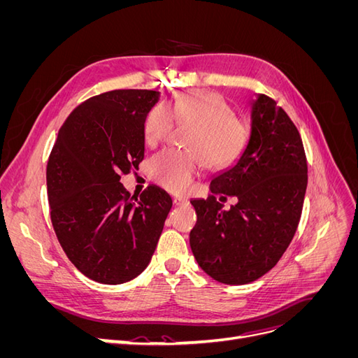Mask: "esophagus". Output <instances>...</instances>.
Instances as JSON below:
<instances>
[{
	"label": "esophagus",
	"mask_w": 358,
	"mask_h": 358,
	"mask_svg": "<svg viewBox=\"0 0 358 358\" xmlns=\"http://www.w3.org/2000/svg\"><path fill=\"white\" fill-rule=\"evenodd\" d=\"M187 203H188V200L183 199V197H175V199H173V204H175V206H183V204H187Z\"/></svg>",
	"instance_id": "34e87169"
}]
</instances>
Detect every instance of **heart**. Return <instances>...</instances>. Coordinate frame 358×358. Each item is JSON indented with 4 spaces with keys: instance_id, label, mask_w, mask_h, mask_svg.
<instances>
[{
    "instance_id": "1",
    "label": "heart",
    "mask_w": 358,
    "mask_h": 358,
    "mask_svg": "<svg viewBox=\"0 0 358 358\" xmlns=\"http://www.w3.org/2000/svg\"><path fill=\"white\" fill-rule=\"evenodd\" d=\"M173 121L194 124L188 149L167 148L149 161V176L164 189L188 192L200 173L230 166L248 143L249 127L233 113L222 95L213 91H188L150 109L143 122V138L150 148L164 142Z\"/></svg>"
}]
</instances>
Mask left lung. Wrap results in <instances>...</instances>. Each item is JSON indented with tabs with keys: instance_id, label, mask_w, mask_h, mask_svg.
I'll use <instances>...</instances> for the list:
<instances>
[{
	"instance_id": "left-lung-1",
	"label": "left lung",
	"mask_w": 358,
	"mask_h": 358,
	"mask_svg": "<svg viewBox=\"0 0 358 358\" xmlns=\"http://www.w3.org/2000/svg\"><path fill=\"white\" fill-rule=\"evenodd\" d=\"M308 185L301 137L282 107L259 94L251 104V134L233 166L210 180L208 200L194 199L189 233L199 266L215 280L242 285L262 278L294 237ZM238 203L225 211L215 199Z\"/></svg>"
}]
</instances>
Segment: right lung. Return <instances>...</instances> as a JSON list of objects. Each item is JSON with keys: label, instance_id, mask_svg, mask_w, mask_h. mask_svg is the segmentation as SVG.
<instances>
[{"label": "right lung", "instance_id": "add662e5", "mask_svg": "<svg viewBox=\"0 0 358 358\" xmlns=\"http://www.w3.org/2000/svg\"><path fill=\"white\" fill-rule=\"evenodd\" d=\"M159 92L117 90L92 96L62 124L48 161L50 220L78 270L116 285L138 276L154 255L171 199L150 185L131 196L121 182L145 157L143 122Z\"/></svg>", "mask_w": 358, "mask_h": 358}]
</instances>
